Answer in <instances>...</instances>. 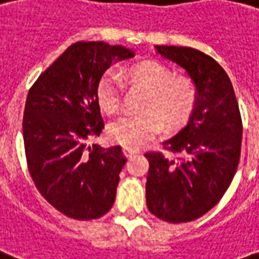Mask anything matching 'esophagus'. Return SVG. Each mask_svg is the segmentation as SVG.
<instances>
[{"label":"esophagus","instance_id":"obj_1","mask_svg":"<svg viewBox=\"0 0 259 259\" xmlns=\"http://www.w3.org/2000/svg\"><path fill=\"white\" fill-rule=\"evenodd\" d=\"M139 154V149H135V148H127V147H124L123 148V155L126 158H132L133 155Z\"/></svg>","mask_w":259,"mask_h":259}]
</instances>
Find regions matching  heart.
Segmentation results:
<instances>
[{
  "label": "heart",
  "instance_id": "1",
  "mask_svg": "<svg viewBox=\"0 0 259 259\" xmlns=\"http://www.w3.org/2000/svg\"><path fill=\"white\" fill-rule=\"evenodd\" d=\"M124 83L145 92L141 115L123 116L110 124L112 141L127 148H140L159 135L162 129L177 130L192 115L198 91L189 78L174 76V72L156 61H145L124 72ZM97 104L103 112L116 114L122 107L123 82L115 75L103 76L96 89Z\"/></svg>",
  "mask_w": 259,
  "mask_h": 259
}]
</instances>
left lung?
I'll use <instances>...</instances> for the list:
<instances>
[{
  "label": "left lung",
  "mask_w": 259,
  "mask_h": 259,
  "mask_svg": "<svg viewBox=\"0 0 259 259\" xmlns=\"http://www.w3.org/2000/svg\"><path fill=\"white\" fill-rule=\"evenodd\" d=\"M191 76L198 99L188 123L164 148L170 158L147 152V206L155 217L171 224L193 221L217 204L236 173L243 124L228 74L212 57L184 47H155Z\"/></svg>",
  "instance_id": "obj_1"
}]
</instances>
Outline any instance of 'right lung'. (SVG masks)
Here are the masks:
<instances>
[{"label": "right lung", "mask_w": 259, "mask_h": 259, "mask_svg": "<svg viewBox=\"0 0 259 259\" xmlns=\"http://www.w3.org/2000/svg\"><path fill=\"white\" fill-rule=\"evenodd\" d=\"M135 52L103 41L76 42L44 71L28 92L23 140L32 181L64 215L95 220L112 207L127 159L119 145H88L104 129L96 89L116 61Z\"/></svg>", "instance_id": "1"}]
</instances>
